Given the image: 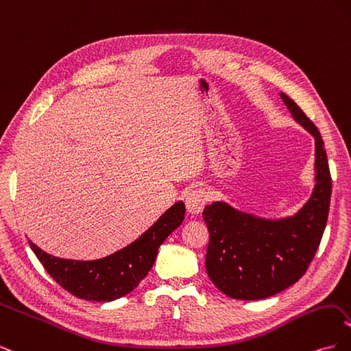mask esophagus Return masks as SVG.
<instances>
[{
    "label": "esophagus",
    "instance_id": "34e87169",
    "mask_svg": "<svg viewBox=\"0 0 351 351\" xmlns=\"http://www.w3.org/2000/svg\"><path fill=\"white\" fill-rule=\"evenodd\" d=\"M208 200L209 196L205 189H195L186 196V209L190 215H197L204 210Z\"/></svg>",
    "mask_w": 351,
    "mask_h": 351
}]
</instances>
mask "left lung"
Listing matches in <instances>:
<instances>
[{
  "label": "left lung",
  "instance_id": "1",
  "mask_svg": "<svg viewBox=\"0 0 351 351\" xmlns=\"http://www.w3.org/2000/svg\"><path fill=\"white\" fill-rule=\"evenodd\" d=\"M293 119L315 137V187L291 217L269 219L227 202L205 206L209 230L206 272L218 290L237 300H261L299 281L319 247L332 182L322 136L291 98L280 92Z\"/></svg>",
  "mask_w": 351,
  "mask_h": 351
}]
</instances>
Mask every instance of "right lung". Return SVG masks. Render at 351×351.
I'll list each match as a JSON object with an SVG mask.
<instances>
[{"label": "right lung", "mask_w": 351, "mask_h": 351, "mask_svg": "<svg viewBox=\"0 0 351 351\" xmlns=\"http://www.w3.org/2000/svg\"><path fill=\"white\" fill-rule=\"evenodd\" d=\"M184 214V202H176L139 239L102 259H62L39 249L35 243L29 244L45 271L62 289L83 300L112 302L133 291L146 277L159 246L182 226Z\"/></svg>", "instance_id": "right-lung-1"}]
</instances>
